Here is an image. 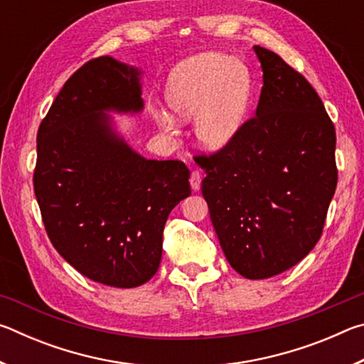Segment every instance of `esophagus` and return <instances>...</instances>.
I'll use <instances>...</instances> for the list:
<instances>
[{"label": "esophagus", "mask_w": 364, "mask_h": 364, "mask_svg": "<svg viewBox=\"0 0 364 364\" xmlns=\"http://www.w3.org/2000/svg\"><path fill=\"white\" fill-rule=\"evenodd\" d=\"M200 181H202L200 171H199V170H194L193 173H191V178H189L191 188H193L194 191H199V189H200Z\"/></svg>", "instance_id": "1"}]
</instances>
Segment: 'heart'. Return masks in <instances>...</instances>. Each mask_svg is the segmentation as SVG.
Masks as SVG:
<instances>
[{
    "instance_id": "b5f03b06",
    "label": "heart",
    "mask_w": 364,
    "mask_h": 364,
    "mask_svg": "<svg viewBox=\"0 0 364 364\" xmlns=\"http://www.w3.org/2000/svg\"><path fill=\"white\" fill-rule=\"evenodd\" d=\"M250 97V80L244 65L226 54L204 53L171 70L167 102L181 120L194 119L200 146L218 151L230 144L241 128ZM156 120L165 132L176 130L175 117L157 110Z\"/></svg>"
}]
</instances>
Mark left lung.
I'll use <instances>...</instances> for the list:
<instances>
[{"instance_id":"1","label":"left lung","mask_w":364,"mask_h":364,"mask_svg":"<svg viewBox=\"0 0 364 364\" xmlns=\"http://www.w3.org/2000/svg\"><path fill=\"white\" fill-rule=\"evenodd\" d=\"M263 86L230 144L196 156L221 249L247 279L292 268L315 247L337 186L336 128L306 78L254 46Z\"/></svg>"}]
</instances>
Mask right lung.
Segmentation results:
<instances>
[{"instance_id":"obj_1","label":"right lung","mask_w":364,"mask_h":364,"mask_svg":"<svg viewBox=\"0 0 364 364\" xmlns=\"http://www.w3.org/2000/svg\"><path fill=\"white\" fill-rule=\"evenodd\" d=\"M141 72L109 56L67 80L36 134L33 189L49 241L91 281L136 287L157 273L164 226L191 194L181 160H147L107 110L141 112Z\"/></svg>"}]
</instances>
